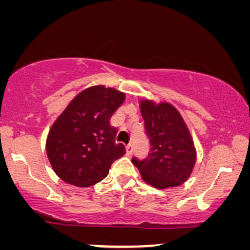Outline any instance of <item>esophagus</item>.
Masks as SVG:
<instances>
[{"label": "esophagus", "instance_id": "1", "mask_svg": "<svg viewBox=\"0 0 250 250\" xmlns=\"http://www.w3.org/2000/svg\"><path fill=\"white\" fill-rule=\"evenodd\" d=\"M132 152H133V145L132 144H128L127 146H126V155L130 156Z\"/></svg>", "mask_w": 250, "mask_h": 250}]
</instances>
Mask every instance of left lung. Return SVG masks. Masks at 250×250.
<instances>
[{
    "label": "left lung",
    "instance_id": "obj_1",
    "mask_svg": "<svg viewBox=\"0 0 250 250\" xmlns=\"http://www.w3.org/2000/svg\"><path fill=\"white\" fill-rule=\"evenodd\" d=\"M148 155L132 158L144 181L158 189L177 187L188 180L196 161V150L183 119L168 103H141Z\"/></svg>",
    "mask_w": 250,
    "mask_h": 250
}]
</instances>
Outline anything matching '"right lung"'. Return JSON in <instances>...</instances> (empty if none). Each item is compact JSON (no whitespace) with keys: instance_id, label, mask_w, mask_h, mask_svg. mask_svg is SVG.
<instances>
[{"instance_id":"obj_1","label":"right lung","mask_w":250,"mask_h":250,"mask_svg":"<svg viewBox=\"0 0 250 250\" xmlns=\"http://www.w3.org/2000/svg\"><path fill=\"white\" fill-rule=\"evenodd\" d=\"M124 100L123 92L95 85L80 92L55 120L46 152L61 180L76 187L94 186L124 155V145L116 144L118 130L110 124Z\"/></svg>"}]
</instances>
